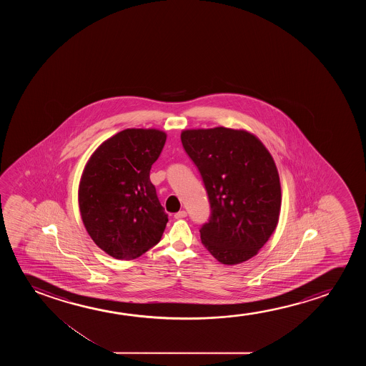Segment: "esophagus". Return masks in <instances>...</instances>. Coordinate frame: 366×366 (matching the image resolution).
Masks as SVG:
<instances>
[{
  "mask_svg": "<svg viewBox=\"0 0 366 366\" xmlns=\"http://www.w3.org/2000/svg\"><path fill=\"white\" fill-rule=\"evenodd\" d=\"M187 216V212L186 211H179V212H176L175 215H174V217L175 219H184V217H186Z\"/></svg>",
  "mask_w": 366,
  "mask_h": 366,
  "instance_id": "obj_1",
  "label": "esophagus"
}]
</instances>
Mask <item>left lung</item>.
<instances>
[{"label":"left lung","instance_id":"1","mask_svg":"<svg viewBox=\"0 0 366 366\" xmlns=\"http://www.w3.org/2000/svg\"><path fill=\"white\" fill-rule=\"evenodd\" d=\"M181 142L210 202L200 229L202 245L225 265L249 260L279 221L280 179L269 151L249 132L226 127L186 130Z\"/></svg>","mask_w":366,"mask_h":366}]
</instances>
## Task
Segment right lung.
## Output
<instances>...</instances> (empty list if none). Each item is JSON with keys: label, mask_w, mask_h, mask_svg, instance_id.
<instances>
[{"label": "right lung", "mask_w": 366, "mask_h": 366, "mask_svg": "<svg viewBox=\"0 0 366 366\" xmlns=\"http://www.w3.org/2000/svg\"><path fill=\"white\" fill-rule=\"evenodd\" d=\"M165 141L162 131L127 129L106 140L86 165L81 217L96 245L115 259L139 257L164 234L169 219L150 170Z\"/></svg>", "instance_id": "obj_1"}]
</instances>
